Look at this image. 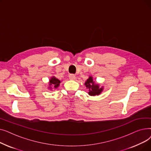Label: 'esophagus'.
Segmentation results:
<instances>
[{
    "mask_svg": "<svg viewBox=\"0 0 151 151\" xmlns=\"http://www.w3.org/2000/svg\"><path fill=\"white\" fill-rule=\"evenodd\" d=\"M69 78L71 80H75L76 79V76L74 74H70L69 75Z\"/></svg>",
    "mask_w": 151,
    "mask_h": 151,
    "instance_id": "34e87169",
    "label": "esophagus"
}]
</instances>
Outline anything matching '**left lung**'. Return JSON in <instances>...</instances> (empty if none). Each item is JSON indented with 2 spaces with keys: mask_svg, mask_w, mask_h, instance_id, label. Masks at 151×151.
I'll list each match as a JSON object with an SVG mask.
<instances>
[{
  "mask_svg": "<svg viewBox=\"0 0 151 151\" xmlns=\"http://www.w3.org/2000/svg\"><path fill=\"white\" fill-rule=\"evenodd\" d=\"M85 85L86 88L89 89V94L92 96L99 95L103 90L102 88H99V85L95 84L94 82L93 81L92 77L91 76H90L88 80L86 81Z\"/></svg>",
  "mask_w": 151,
  "mask_h": 151,
  "instance_id": "1",
  "label": "left lung"
}]
</instances>
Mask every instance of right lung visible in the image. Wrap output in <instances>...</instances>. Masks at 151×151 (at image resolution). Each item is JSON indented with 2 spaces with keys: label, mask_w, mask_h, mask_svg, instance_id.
<instances>
[{
  "label": "right lung",
  "mask_w": 151,
  "mask_h": 151,
  "mask_svg": "<svg viewBox=\"0 0 151 151\" xmlns=\"http://www.w3.org/2000/svg\"><path fill=\"white\" fill-rule=\"evenodd\" d=\"M60 83V81H59L58 79L55 78V77H52L51 80H50V85L52 86L54 88H57L59 86V84ZM50 88H51V87H50Z\"/></svg>",
  "instance_id": "1"
}]
</instances>
